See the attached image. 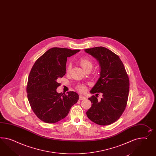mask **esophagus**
<instances>
[{"instance_id": "34e87169", "label": "esophagus", "mask_w": 156, "mask_h": 156, "mask_svg": "<svg viewBox=\"0 0 156 156\" xmlns=\"http://www.w3.org/2000/svg\"><path fill=\"white\" fill-rule=\"evenodd\" d=\"M86 99V97L84 96H82V95H80V98H79V100L80 101H82V100H84Z\"/></svg>"}]
</instances>
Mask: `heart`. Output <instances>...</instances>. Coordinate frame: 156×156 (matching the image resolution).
Listing matches in <instances>:
<instances>
[{
    "mask_svg": "<svg viewBox=\"0 0 156 156\" xmlns=\"http://www.w3.org/2000/svg\"><path fill=\"white\" fill-rule=\"evenodd\" d=\"M80 63L82 67L84 69V70H86V69H87L89 67H91L93 66V64L92 62L89 60L88 59L86 58H82L80 60ZM71 69V65L69 64L68 65L67 67V72L69 73L70 70ZM77 89L80 91V92H84V91L86 90V87L83 84H79L77 86Z\"/></svg>",
    "mask_w": 156,
    "mask_h": 156,
    "instance_id": "1",
    "label": "heart"
}]
</instances>
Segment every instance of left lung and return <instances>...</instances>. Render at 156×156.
<instances>
[{"label":"left lung","instance_id":"1","mask_svg":"<svg viewBox=\"0 0 156 156\" xmlns=\"http://www.w3.org/2000/svg\"><path fill=\"white\" fill-rule=\"evenodd\" d=\"M84 51L97 59L100 66V77L90 92L102 93L103 97L100 101L98 100V94L89 98L92 105L86 115L97 124L109 125L118 120L126 108L129 78L122 61L112 51L102 46Z\"/></svg>","mask_w":156,"mask_h":156}]
</instances>
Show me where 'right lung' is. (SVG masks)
Returning a JSON list of instances; mask_svg holds the SVG:
<instances>
[{"label":"right lung","instance_id":"obj_1","mask_svg":"<svg viewBox=\"0 0 156 156\" xmlns=\"http://www.w3.org/2000/svg\"><path fill=\"white\" fill-rule=\"evenodd\" d=\"M80 50L53 48L38 58L28 76L27 92L34 113L44 122L55 123L65 118L79 95L74 91L58 93L57 80L66 74L67 57Z\"/></svg>","mask_w":156,"mask_h":156}]
</instances>
